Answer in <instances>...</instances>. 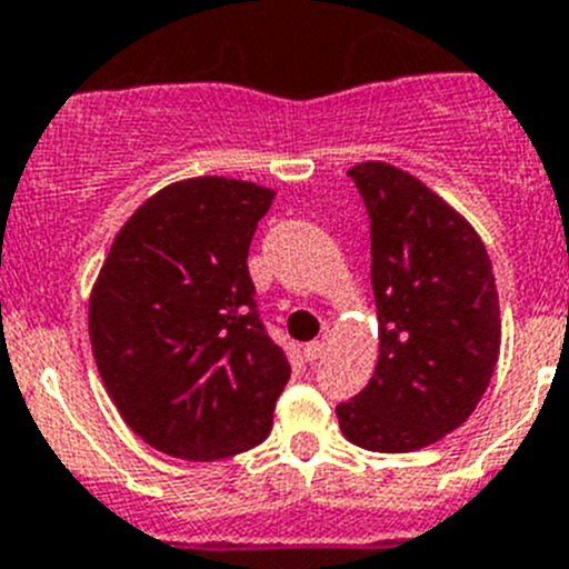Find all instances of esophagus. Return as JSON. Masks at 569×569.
Wrapping results in <instances>:
<instances>
[{"mask_svg": "<svg viewBox=\"0 0 569 569\" xmlns=\"http://www.w3.org/2000/svg\"><path fill=\"white\" fill-rule=\"evenodd\" d=\"M322 351H326V342H322V340L306 342V346H303V360L306 362H317L322 357Z\"/></svg>", "mask_w": 569, "mask_h": 569, "instance_id": "34e87169", "label": "esophagus"}]
</instances>
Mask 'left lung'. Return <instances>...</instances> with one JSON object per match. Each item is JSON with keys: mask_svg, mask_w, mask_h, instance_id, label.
Listing matches in <instances>:
<instances>
[{"mask_svg": "<svg viewBox=\"0 0 569 569\" xmlns=\"http://www.w3.org/2000/svg\"><path fill=\"white\" fill-rule=\"evenodd\" d=\"M348 176L371 218L380 357L337 419L348 442L408 453L457 431L479 406L499 360L496 278L476 229L419 178L382 161Z\"/></svg>", "mask_w": 569, "mask_h": 569, "instance_id": "8db88e82", "label": "left lung"}]
</instances>
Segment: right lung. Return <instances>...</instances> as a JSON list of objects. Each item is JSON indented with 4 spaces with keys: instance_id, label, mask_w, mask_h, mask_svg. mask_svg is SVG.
I'll return each mask as SVG.
<instances>
[{
    "instance_id": "right-lung-1",
    "label": "right lung",
    "mask_w": 569,
    "mask_h": 569,
    "mask_svg": "<svg viewBox=\"0 0 569 569\" xmlns=\"http://www.w3.org/2000/svg\"><path fill=\"white\" fill-rule=\"evenodd\" d=\"M274 192L223 176L147 198L112 240L90 295V342L121 419L161 453L212 462L272 431L289 382L249 278Z\"/></svg>"
}]
</instances>
